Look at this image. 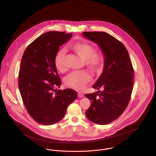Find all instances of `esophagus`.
Wrapping results in <instances>:
<instances>
[{
  "instance_id": "1",
  "label": "esophagus",
  "mask_w": 156,
  "mask_h": 156,
  "mask_svg": "<svg viewBox=\"0 0 156 156\" xmlns=\"http://www.w3.org/2000/svg\"><path fill=\"white\" fill-rule=\"evenodd\" d=\"M83 96H84V95H83L82 93H81V92H78V97H79V98H82Z\"/></svg>"
}]
</instances>
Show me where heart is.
<instances>
[{
	"label": "heart",
	"mask_w": 156,
	"mask_h": 156,
	"mask_svg": "<svg viewBox=\"0 0 156 156\" xmlns=\"http://www.w3.org/2000/svg\"><path fill=\"white\" fill-rule=\"evenodd\" d=\"M71 50L84 60L85 66L94 73L99 72L103 66L105 56L101 53L95 52V49L87 43H77L71 46ZM55 66L56 69L62 73L67 71L66 54L64 50H58L55 56ZM91 80V77L86 71L73 73L66 80L68 87L77 90L84 89Z\"/></svg>",
	"instance_id": "obj_1"
}]
</instances>
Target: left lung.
I'll return each instance as SVG.
<instances>
[{
	"label": "left lung",
	"instance_id": "8db88e82",
	"mask_svg": "<svg viewBox=\"0 0 156 156\" xmlns=\"http://www.w3.org/2000/svg\"><path fill=\"white\" fill-rule=\"evenodd\" d=\"M82 34L99 45L105 56L103 71L93 86L100 90L85 94L91 104L85 114L95 124H108L121 115L128 106L133 86V68L124 45L110 34L104 32Z\"/></svg>",
	"mask_w": 156,
	"mask_h": 156
}]
</instances>
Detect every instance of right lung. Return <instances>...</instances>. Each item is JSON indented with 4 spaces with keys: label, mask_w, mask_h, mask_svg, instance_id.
<instances>
[{
    "label": "right lung",
    "mask_w": 156,
    "mask_h": 156,
    "mask_svg": "<svg viewBox=\"0 0 156 156\" xmlns=\"http://www.w3.org/2000/svg\"><path fill=\"white\" fill-rule=\"evenodd\" d=\"M72 34L49 31L27 46L23 55L19 73V88L30 116L44 126L54 124L64 116L68 106L77 97L72 89L60 88L61 80L55 66L59 46Z\"/></svg>",
    "instance_id": "add662e5"
}]
</instances>
